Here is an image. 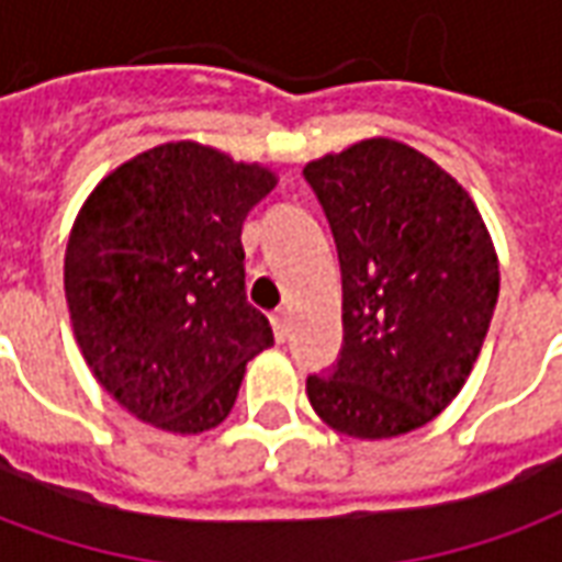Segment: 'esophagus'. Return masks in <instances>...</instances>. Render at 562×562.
<instances>
[{
	"label": "esophagus",
	"instance_id": "1",
	"mask_svg": "<svg viewBox=\"0 0 562 562\" xmlns=\"http://www.w3.org/2000/svg\"><path fill=\"white\" fill-rule=\"evenodd\" d=\"M270 322H273V334H277V340H285L289 337V330H292V313L285 310V306H280L273 316H270Z\"/></svg>",
	"mask_w": 562,
	"mask_h": 562
}]
</instances>
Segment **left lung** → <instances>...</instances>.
<instances>
[{
  "label": "left lung",
  "mask_w": 562,
  "mask_h": 562,
  "mask_svg": "<svg viewBox=\"0 0 562 562\" xmlns=\"http://www.w3.org/2000/svg\"><path fill=\"white\" fill-rule=\"evenodd\" d=\"M342 270V352L306 379L322 422L355 439L418 430L470 379L499 261L470 192L409 144L358 140L304 168Z\"/></svg>",
  "instance_id": "8db88e82"
}]
</instances>
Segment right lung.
<instances>
[{
	"instance_id": "1",
	"label": "right lung",
	"mask_w": 562,
	"mask_h": 562,
	"mask_svg": "<svg viewBox=\"0 0 562 562\" xmlns=\"http://www.w3.org/2000/svg\"><path fill=\"white\" fill-rule=\"evenodd\" d=\"M277 186L198 140L144 149L95 186L66 246V301L92 376L168 434L228 418L246 361L273 346L246 301L244 220Z\"/></svg>"
}]
</instances>
